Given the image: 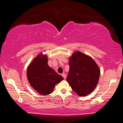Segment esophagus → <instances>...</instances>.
Listing matches in <instances>:
<instances>
[{
	"label": "esophagus",
	"mask_w": 123,
	"mask_h": 123,
	"mask_svg": "<svg viewBox=\"0 0 123 123\" xmlns=\"http://www.w3.org/2000/svg\"><path fill=\"white\" fill-rule=\"evenodd\" d=\"M62 76L63 77V78H64V79H66V74H64V73L62 74Z\"/></svg>",
	"instance_id": "1"
}]
</instances>
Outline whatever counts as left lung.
Instances as JSON below:
<instances>
[{
  "label": "left lung",
  "instance_id": "8db88e82",
  "mask_svg": "<svg viewBox=\"0 0 123 123\" xmlns=\"http://www.w3.org/2000/svg\"><path fill=\"white\" fill-rule=\"evenodd\" d=\"M69 64L66 80L73 90L80 97L90 94L96 87L100 74L94 60L76 51L70 57Z\"/></svg>",
  "mask_w": 123,
  "mask_h": 123
}]
</instances>
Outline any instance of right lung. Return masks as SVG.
Segmentation results:
<instances>
[{
  "mask_svg": "<svg viewBox=\"0 0 123 123\" xmlns=\"http://www.w3.org/2000/svg\"><path fill=\"white\" fill-rule=\"evenodd\" d=\"M27 78L31 87L42 95L50 94L55 85L63 79L50 67L47 56L42 54L35 57L29 66Z\"/></svg>",
  "mask_w": 123,
  "mask_h": 123,
  "instance_id": "obj_1",
  "label": "right lung"
}]
</instances>
